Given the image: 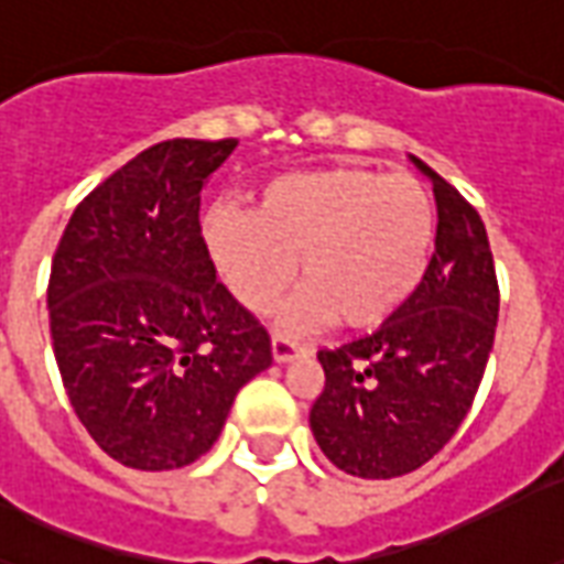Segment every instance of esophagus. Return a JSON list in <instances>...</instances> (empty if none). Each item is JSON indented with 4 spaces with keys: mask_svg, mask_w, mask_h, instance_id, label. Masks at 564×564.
I'll return each instance as SVG.
<instances>
[{
    "mask_svg": "<svg viewBox=\"0 0 564 564\" xmlns=\"http://www.w3.org/2000/svg\"><path fill=\"white\" fill-rule=\"evenodd\" d=\"M302 352H304V346H299L295 340H290V337H283V335L271 337V356H274V361H293V358H299Z\"/></svg>",
    "mask_w": 564,
    "mask_h": 564,
    "instance_id": "obj_1",
    "label": "esophagus"
}]
</instances>
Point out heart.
Segmentation results:
<instances>
[{"instance_id": "heart-1", "label": "heart", "mask_w": 564, "mask_h": 564, "mask_svg": "<svg viewBox=\"0 0 564 564\" xmlns=\"http://www.w3.org/2000/svg\"><path fill=\"white\" fill-rule=\"evenodd\" d=\"M203 239L220 281L262 314L295 278L293 328L337 323L377 328L410 302L436 245V206L415 176L373 166H332L262 187L257 212L215 206Z\"/></svg>"}]
</instances>
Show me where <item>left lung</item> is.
I'll list each match as a JSON object with an SVG mask.
<instances>
[{
    "mask_svg": "<svg viewBox=\"0 0 564 564\" xmlns=\"http://www.w3.org/2000/svg\"><path fill=\"white\" fill-rule=\"evenodd\" d=\"M436 253L398 314L335 349H319L325 386L311 431L337 469L398 478L442 452L473 406L499 319L494 253L478 212L440 173Z\"/></svg>",
    "mask_w": 564,
    "mask_h": 564,
    "instance_id": "left-lung-1",
    "label": "left lung"
}]
</instances>
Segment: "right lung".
Instances as JSON below:
<instances>
[{
	"instance_id": "1",
	"label": "right lung",
	"mask_w": 564,
	"mask_h": 564,
	"mask_svg": "<svg viewBox=\"0 0 564 564\" xmlns=\"http://www.w3.org/2000/svg\"><path fill=\"white\" fill-rule=\"evenodd\" d=\"M239 140H164L74 208L47 283L50 337L83 427L112 460H199L239 388L271 365L265 325L218 281L199 191Z\"/></svg>"
}]
</instances>
